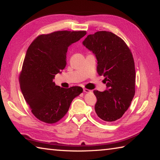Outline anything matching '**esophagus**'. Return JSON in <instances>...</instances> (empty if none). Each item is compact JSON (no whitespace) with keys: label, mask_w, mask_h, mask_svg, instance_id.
Returning a JSON list of instances; mask_svg holds the SVG:
<instances>
[{"label":"esophagus","mask_w":160,"mask_h":160,"mask_svg":"<svg viewBox=\"0 0 160 160\" xmlns=\"http://www.w3.org/2000/svg\"><path fill=\"white\" fill-rule=\"evenodd\" d=\"M83 92L85 93H88V92H90V90H88V89H86V88H84L83 89Z\"/></svg>","instance_id":"esophagus-1"}]
</instances>
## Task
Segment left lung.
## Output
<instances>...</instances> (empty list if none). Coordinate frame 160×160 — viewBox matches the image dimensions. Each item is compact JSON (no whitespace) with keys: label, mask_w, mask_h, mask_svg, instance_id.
Listing matches in <instances>:
<instances>
[{"label":"left lung","mask_w":160,"mask_h":160,"mask_svg":"<svg viewBox=\"0 0 160 160\" xmlns=\"http://www.w3.org/2000/svg\"><path fill=\"white\" fill-rule=\"evenodd\" d=\"M83 45L95 55L97 71L105 78L107 90H94L97 115L107 122L122 117L135 95V70L133 57L123 40L111 32L89 34Z\"/></svg>","instance_id":"8db88e82"}]
</instances>
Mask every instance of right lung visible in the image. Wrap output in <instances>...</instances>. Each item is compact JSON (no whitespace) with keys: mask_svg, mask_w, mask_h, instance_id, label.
Here are the masks:
<instances>
[{"mask_svg":"<svg viewBox=\"0 0 160 160\" xmlns=\"http://www.w3.org/2000/svg\"><path fill=\"white\" fill-rule=\"evenodd\" d=\"M86 34L66 30L41 34L27 51L19 82L32 113L43 122H58L66 114L72 99L82 92L80 87L63 88L53 80L66 66L68 48Z\"/></svg>","mask_w":160,"mask_h":160,"instance_id":"obj_1","label":"right lung"}]
</instances>
